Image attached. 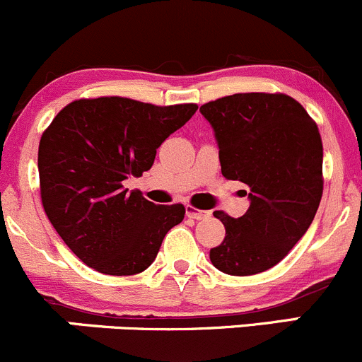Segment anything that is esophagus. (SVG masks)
Instances as JSON below:
<instances>
[{
	"label": "esophagus",
	"instance_id": "34e87169",
	"mask_svg": "<svg viewBox=\"0 0 362 362\" xmlns=\"http://www.w3.org/2000/svg\"><path fill=\"white\" fill-rule=\"evenodd\" d=\"M185 215H187L189 218H194V220H203V218H206L210 213L204 211V210H197V208H194V206H191V204H187V206H185Z\"/></svg>",
	"mask_w": 362,
	"mask_h": 362
}]
</instances>
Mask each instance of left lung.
Wrapping results in <instances>:
<instances>
[{
    "mask_svg": "<svg viewBox=\"0 0 362 362\" xmlns=\"http://www.w3.org/2000/svg\"><path fill=\"white\" fill-rule=\"evenodd\" d=\"M218 146L222 175L250 187L239 218L226 227L210 260L230 276H253L279 264L314 220L322 196V142L305 109L284 93H234L201 105Z\"/></svg>",
    "mask_w": 362,
    "mask_h": 362,
    "instance_id": "1",
    "label": "left lung"
}]
</instances>
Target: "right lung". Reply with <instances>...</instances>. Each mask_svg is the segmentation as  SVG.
Returning a JSON list of instances; mask_svg holds the SVG:
<instances>
[{
	"label": "right lung",
	"instance_id": "1",
	"mask_svg": "<svg viewBox=\"0 0 362 362\" xmlns=\"http://www.w3.org/2000/svg\"><path fill=\"white\" fill-rule=\"evenodd\" d=\"M196 111V104L81 98L43 133L37 170L45 213L88 267L109 276L146 271L166 232L184 220L182 204L158 206L123 182L151 170L156 149Z\"/></svg>",
	"mask_w": 362,
	"mask_h": 362
}]
</instances>
